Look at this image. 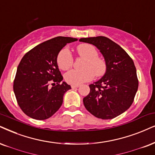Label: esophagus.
Here are the masks:
<instances>
[{"mask_svg": "<svg viewBox=\"0 0 155 155\" xmlns=\"http://www.w3.org/2000/svg\"><path fill=\"white\" fill-rule=\"evenodd\" d=\"M72 89H76V88H78L79 87V85H71V86Z\"/></svg>", "mask_w": 155, "mask_h": 155, "instance_id": "34e87169", "label": "esophagus"}]
</instances>
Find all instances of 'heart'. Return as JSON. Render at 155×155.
<instances>
[{"label": "heart", "instance_id": "heart-1", "mask_svg": "<svg viewBox=\"0 0 155 155\" xmlns=\"http://www.w3.org/2000/svg\"><path fill=\"white\" fill-rule=\"evenodd\" d=\"M80 57L85 58L82 69H73L66 74L65 80L72 85H79L93 79L94 75L101 77L106 74L107 64L104 59L99 57V52L94 46L89 44H80L76 48ZM57 64L61 69L66 71L73 66L74 57L67 48L60 51L57 56Z\"/></svg>", "mask_w": 155, "mask_h": 155}]
</instances>
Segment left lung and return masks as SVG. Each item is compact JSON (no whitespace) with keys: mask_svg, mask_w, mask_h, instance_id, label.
Here are the masks:
<instances>
[{"mask_svg":"<svg viewBox=\"0 0 155 155\" xmlns=\"http://www.w3.org/2000/svg\"><path fill=\"white\" fill-rule=\"evenodd\" d=\"M100 51L107 70L101 79L90 84V92L84 97V107L99 119H111L130 107L138 89L134 61L120 46L104 36L80 38Z\"/></svg>","mask_w":155,"mask_h":155,"instance_id":"1","label":"left lung"}]
</instances>
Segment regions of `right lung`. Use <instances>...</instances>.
<instances>
[{"label":"right lung","mask_w":155,"mask_h":155,"mask_svg":"<svg viewBox=\"0 0 155 155\" xmlns=\"http://www.w3.org/2000/svg\"><path fill=\"white\" fill-rule=\"evenodd\" d=\"M58 36L38 44L27 52L18 66L13 91L18 104L27 116L37 120L48 119L63 103L71 86L61 81L57 56L68 43L77 41ZM54 86L51 88L50 84Z\"/></svg>","instance_id":"1"}]
</instances>
